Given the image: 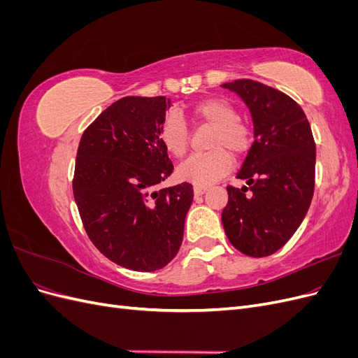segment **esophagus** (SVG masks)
I'll list each match as a JSON object with an SVG mask.
<instances>
[{"instance_id": "obj_1", "label": "esophagus", "mask_w": 358, "mask_h": 358, "mask_svg": "<svg viewBox=\"0 0 358 358\" xmlns=\"http://www.w3.org/2000/svg\"><path fill=\"white\" fill-rule=\"evenodd\" d=\"M208 191V187H194V194H196V196L199 197V196H203V194Z\"/></svg>"}]
</instances>
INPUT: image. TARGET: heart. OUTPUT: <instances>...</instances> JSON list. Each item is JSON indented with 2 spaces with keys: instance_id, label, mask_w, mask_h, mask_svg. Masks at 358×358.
Wrapping results in <instances>:
<instances>
[{
  "instance_id": "b5f03b06",
  "label": "heart",
  "mask_w": 358,
  "mask_h": 358,
  "mask_svg": "<svg viewBox=\"0 0 358 358\" xmlns=\"http://www.w3.org/2000/svg\"><path fill=\"white\" fill-rule=\"evenodd\" d=\"M192 116L213 128L208 154H196L178 167V178L194 185L208 187L224 178L231 169V155L239 157L251 146V129L237 119L236 107L224 99H206L192 106ZM158 138L167 152L180 158L188 148V128L178 112L162 119ZM229 150L228 153L226 150Z\"/></svg>"
}]
</instances>
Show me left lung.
I'll use <instances>...</instances> for the list:
<instances>
[{
  "label": "left lung",
  "instance_id": "8db88e82",
  "mask_svg": "<svg viewBox=\"0 0 358 358\" xmlns=\"http://www.w3.org/2000/svg\"><path fill=\"white\" fill-rule=\"evenodd\" d=\"M221 86L241 96L254 125V143L236 176L248 187H227L224 230L242 254L272 255L296 233L312 201V129L301 107L284 92L249 79Z\"/></svg>",
  "mask_w": 358,
  "mask_h": 358
}]
</instances>
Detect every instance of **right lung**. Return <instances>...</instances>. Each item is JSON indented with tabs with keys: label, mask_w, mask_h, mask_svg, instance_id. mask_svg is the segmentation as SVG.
Here are the masks:
<instances>
[{
	"label": "right lung",
	"mask_w": 358,
	"mask_h": 358,
	"mask_svg": "<svg viewBox=\"0 0 358 358\" xmlns=\"http://www.w3.org/2000/svg\"><path fill=\"white\" fill-rule=\"evenodd\" d=\"M171 100L124 96L80 138L73 194L85 230L110 262L154 272L176 257L194 191L188 182L157 189L173 171L158 131Z\"/></svg>",
	"instance_id": "add662e5"
}]
</instances>
